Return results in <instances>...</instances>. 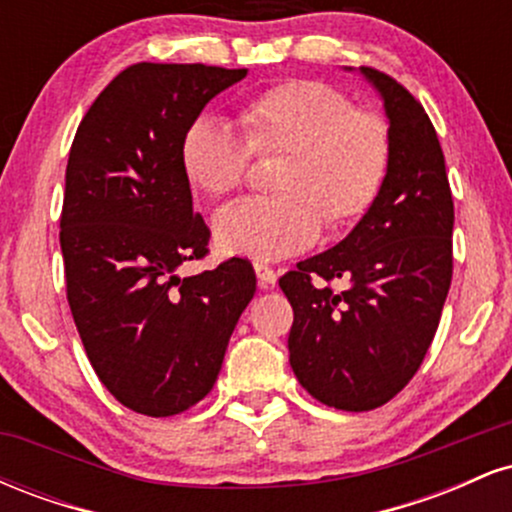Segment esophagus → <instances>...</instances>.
Returning a JSON list of instances; mask_svg holds the SVG:
<instances>
[{
  "label": "esophagus",
  "mask_w": 512,
  "mask_h": 512,
  "mask_svg": "<svg viewBox=\"0 0 512 512\" xmlns=\"http://www.w3.org/2000/svg\"><path fill=\"white\" fill-rule=\"evenodd\" d=\"M252 267H255L257 281H260L262 289H269V286H274V284H276V272H274L272 267H269V264H264V262H255V264H252Z\"/></svg>",
  "instance_id": "obj_1"
}]
</instances>
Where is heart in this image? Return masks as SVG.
I'll return each mask as SVG.
<instances>
[{
  "label": "heart",
  "instance_id": "1",
  "mask_svg": "<svg viewBox=\"0 0 512 512\" xmlns=\"http://www.w3.org/2000/svg\"><path fill=\"white\" fill-rule=\"evenodd\" d=\"M243 136L216 117H197L180 139V166L209 197L238 190L250 156H276V195L223 207L214 236L223 252L284 260L308 250L322 226H354L373 209L392 163V134L383 115L354 108L325 81L291 79L264 88L238 108Z\"/></svg>",
  "mask_w": 512,
  "mask_h": 512
}]
</instances>
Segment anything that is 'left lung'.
Returning a JSON list of instances; mask_svg holds the SVG:
<instances>
[{"label": "left lung", "mask_w": 512, "mask_h": 512, "mask_svg": "<svg viewBox=\"0 0 512 512\" xmlns=\"http://www.w3.org/2000/svg\"><path fill=\"white\" fill-rule=\"evenodd\" d=\"M361 74L390 122V175L342 243L279 279L293 308V373L317 402L344 411L383 407L419 370L450 291L455 223L445 156L424 105L378 69ZM334 278L345 281L342 292L329 286Z\"/></svg>", "instance_id": "8db88e82"}]
</instances>
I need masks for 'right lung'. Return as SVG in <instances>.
<instances>
[{
  "mask_svg": "<svg viewBox=\"0 0 512 512\" xmlns=\"http://www.w3.org/2000/svg\"><path fill=\"white\" fill-rule=\"evenodd\" d=\"M248 69L139 62L81 120L64 178L60 245L67 301L110 395L146 416L195 407L214 387L228 339L255 296L248 260L180 279L207 255L180 139Z\"/></svg>",
  "mask_w": 512,
  "mask_h": 512,
  "instance_id": "1",
  "label": "right lung"
}]
</instances>
